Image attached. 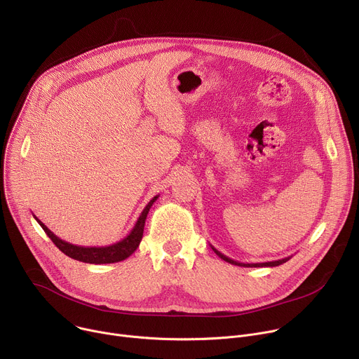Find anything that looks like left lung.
<instances>
[{
  "instance_id": "obj_1",
  "label": "left lung",
  "mask_w": 359,
  "mask_h": 359,
  "mask_svg": "<svg viewBox=\"0 0 359 359\" xmlns=\"http://www.w3.org/2000/svg\"><path fill=\"white\" fill-rule=\"evenodd\" d=\"M210 248L213 249V252H215L220 259H223V260H224V262H227V264H232V265H236V266H243V268H273V266H279V265H282V264L287 262V260L292 257V256H287V257H283V259L271 260V262H262V264H242V262H238V260H233V259H231V257H227L226 255L220 253L215 246H212V245H210Z\"/></svg>"
}]
</instances>
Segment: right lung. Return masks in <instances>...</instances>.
I'll return each instance as SVG.
<instances>
[{"mask_svg":"<svg viewBox=\"0 0 359 359\" xmlns=\"http://www.w3.org/2000/svg\"><path fill=\"white\" fill-rule=\"evenodd\" d=\"M158 199V194L154 196L143 209V212L140 213L135 227L132 229L124 239H121L117 243L109 245V246H77L73 243H69L66 241L60 239L58 236H55L48 227L39 219L34 216V219L40 223V226L44 229V232L47 233V236L53 241V243L64 253L70 256L72 259L80 260V262L84 264H94V265H102V264H114V262H120V260L127 259L130 255L135 253V250L139 248L142 238H143V231H144V223H146V217L147 213L150 210V208L153 206V203Z\"/></svg>","mask_w":359,"mask_h":359,"instance_id":"1","label":"right lung"}]
</instances>
